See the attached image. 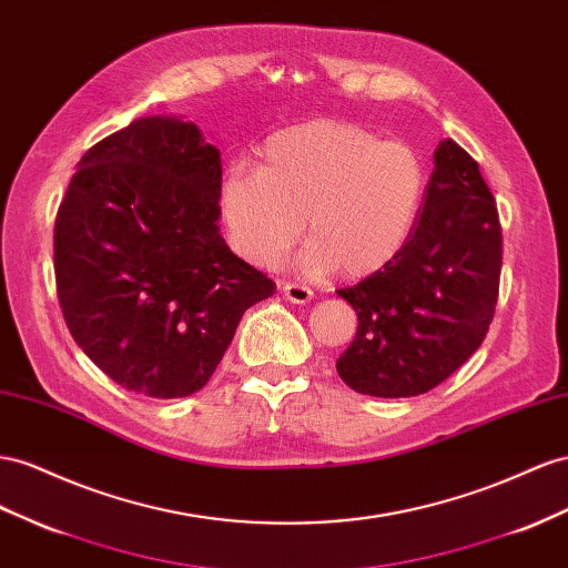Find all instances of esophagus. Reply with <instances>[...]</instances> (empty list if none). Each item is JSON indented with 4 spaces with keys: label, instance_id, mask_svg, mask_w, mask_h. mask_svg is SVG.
<instances>
[{
    "label": "esophagus",
    "instance_id": "34e87169",
    "mask_svg": "<svg viewBox=\"0 0 568 568\" xmlns=\"http://www.w3.org/2000/svg\"><path fill=\"white\" fill-rule=\"evenodd\" d=\"M282 294H284L286 301L296 303V305H305V303L313 301V291H311L308 286L294 284V282H286V284L282 286Z\"/></svg>",
    "mask_w": 568,
    "mask_h": 568
}]
</instances>
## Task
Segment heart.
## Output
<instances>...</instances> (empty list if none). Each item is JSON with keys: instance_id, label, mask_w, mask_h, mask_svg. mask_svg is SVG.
I'll use <instances>...</instances> for the list:
<instances>
[{"instance_id": "heart-1", "label": "heart", "mask_w": 568, "mask_h": 568, "mask_svg": "<svg viewBox=\"0 0 568 568\" xmlns=\"http://www.w3.org/2000/svg\"><path fill=\"white\" fill-rule=\"evenodd\" d=\"M423 191L416 150L348 121L315 119L272 133L257 166L234 164L217 203L229 246L251 265L277 263L305 217V270L367 277L404 251Z\"/></svg>"}]
</instances>
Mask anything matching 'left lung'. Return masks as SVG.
Returning a JSON list of instances; mask_svg holds the SVG:
<instances>
[{
  "label": "left lung",
  "mask_w": 568,
  "mask_h": 568,
  "mask_svg": "<svg viewBox=\"0 0 568 568\" xmlns=\"http://www.w3.org/2000/svg\"><path fill=\"white\" fill-rule=\"evenodd\" d=\"M501 229L485 179L452 138L435 150L418 226L396 260L339 294L358 315L336 361L351 389L402 398L437 387L483 344L495 315Z\"/></svg>",
  "instance_id": "1"
}]
</instances>
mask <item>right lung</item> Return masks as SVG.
Listing matches in <instances>:
<instances>
[{"label": "right lung", "mask_w": 568, "mask_h": 568, "mask_svg": "<svg viewBox=\"0 0 568 568\" xmlns=\"http://www.w3.org/2000/svg\"><path fill=\"white\" fill-rule=\"evenodd\" d=\"M220 150L193 121L135 119L79 162L54 224L69 332L116 385L181 398L207 385L274 282L220 234Z\"/></svg>", "instance_id": "obj_1"}]
</instances>
